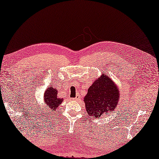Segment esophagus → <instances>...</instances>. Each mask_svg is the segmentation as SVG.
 I'll use <instances>...</instances> for the list:
<instances>
[{"label":"esophagus","instance_id":"obj_1","mask_svg":"<svg viewBox=\"0 0 159 159\" xmlns=\"http://www.w3.org/2000/svg\"><path fill=\"white\" fill-rule=\"evenodd\" d=\"M78 99V96H77L76 97H75V98H74L73 99V100H75V101H77V100Z\"/></svg>","mask_w":159,"mask_h":159}]
</instances>
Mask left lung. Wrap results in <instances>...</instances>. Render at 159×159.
Returning <instances> with one entry per match:
<instances>
[{
	"instance_id": "obj_1",
	"label": "left lung",
	"mask_w": 159,
	"mask_h": 159,
	"mask_svg": "<svg viewBox=\"0 0 159 159\" xmlns=\"http://www.w3.org/2000/svg\"><path fill=\"white\" fill-rule=\"evenodd\" d=\"M119 99L120 94L115 82L102 74L88 88L83 101L87 114L91 118L97 119L115 110Z\"/></svg>"
}]
</instances>
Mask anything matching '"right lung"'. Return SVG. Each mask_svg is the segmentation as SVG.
<instances>
[{
  "mask_svg": "<svg viewBox=\"0 0 159 159\" xmlns=\"http://www.w3.org/2000/svg\"><path fill=\"white\" fill-rule=\"evenodd\" d=\"M63 100L64 99L57 97V89L53 87L52 84L46 89L43 95V102L52 111H55L59 108Z\"/></svg>",
  "mask_w": 159,
  "mask_h": 159,
  "instance_id": "add662e5",
  "label": "right lung"
}]
</instances>
